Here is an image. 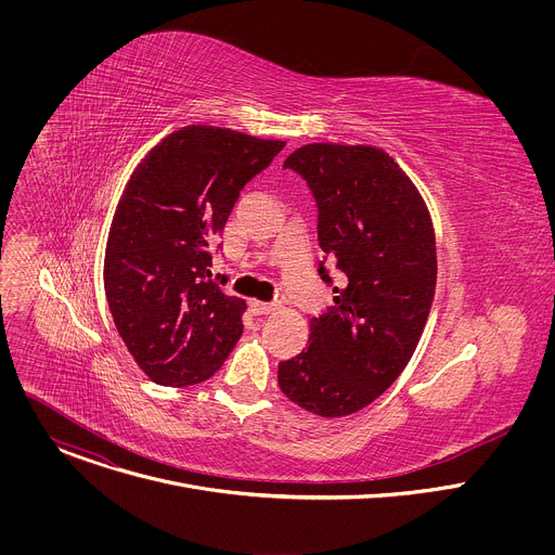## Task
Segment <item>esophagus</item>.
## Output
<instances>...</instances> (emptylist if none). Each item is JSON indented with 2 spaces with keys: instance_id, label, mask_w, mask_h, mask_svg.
Segmentation results:
<instances>
[{
  "instance_id": "1",
  "label": "esophagus",
  "mask_w": 555,
  "mask_h": 555,
  "mask_svg": "<svg viewBox=\"0 0 555 555\" xmlns=\"http://www.w3.org/2000/svg\"><path fill=\"white\" fill-rule=\"evenodd\" d=\"M250 309L255 315H268L272 311H276L279 307L272 305V302H261V300H250Z\"/></svg>"
}]
</instances>
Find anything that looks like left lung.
Masks as SVG:
<instances>
[{
  "instance_id": "8db88e82",
  "label": "left lung",
  "mask_w": 555,
  "mask_h": 555,
  "mask_svg": "<svg viewBox=\"0 0 555 555\" xmlns=\"http://www.w3.org/2000/svg\"><path fill=\"white\" fill-rule=\"evenodd\" d=\"M319 206V244L338 272L334 307L309 321V345L279 364V386L321 417L362 411L417 349L437 285L430 212L384 149L313 142L283 165ZM334 283L325 261L319 268Z\"/></svg>"
}]
</instances>
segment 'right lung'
<instances>
[{"label": "right lung", "mask_w": 555, "mask_h": 555, "mask_svg": "<svg viewBox=\"0 0 555 555\" xmlns=\"http://www.w3.org/2000/svg\"><path fill=\"white\" fill-rule=\"evenodd\" d=\"M283 146L189 125L157 142L131 173L112 219L103 276L116 330L155 384L208 379L240 340L246 302L219 287L225 276L212 279L208 248L242 189Z\"/></svg>", "instance_id": "add662e5"}]
</instances>
